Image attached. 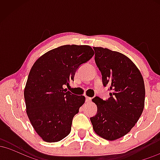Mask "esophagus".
<instances>
[{"instance_id":"esophagus-1","label":"esophagus","mask_w":160,"mask_h":160,"mask_svg":"<svg viewBox=\"0 0 160 160\" xmlns=\"http://www.w3.org/2000/svg\"><path fill=\"white\" fill-rule=\"evenodd\" d=\"M91 100H92V98H90V97H88V96L86 97V102H87V103L90 102Z\"/></svg>"}]
</instances>
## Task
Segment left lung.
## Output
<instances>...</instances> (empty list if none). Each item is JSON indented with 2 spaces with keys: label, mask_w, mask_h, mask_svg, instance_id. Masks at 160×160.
Instances as JSON below:
<instances>
[{
  "label": "left lung",
  "mask_w": 160,
  "mask_h": 160,
  "mask_svg": "<svg viewBox=\"0 0 160 160\" xmlns=\"http://www.w3.org/2000/svg\"><path fill=\"white\" fill-rule=\"evenodd\" d=\"M95 63L104 86H110V98H92L98 111L91 117L95 132L115 141L129 132L140 118L144 107L145 88L140 71L122 53L103 47H93Z\"/></svg>",
  "instance_id": "left-lung-1"
}]
</instances>
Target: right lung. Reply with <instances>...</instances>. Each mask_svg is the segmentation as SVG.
Segmentation results:
<instances>
[{"label": "right lung", "mask_w": 160, "mask_h": 160, "mask_svg": "<svg viewBox=\"0 0 160 160\" xmlns=\"http://www.w3.org/2000/svg\"><path fill=\"white\" fill-rule=\"evenodd\" d=\"M94 53L87 45H64L46 52L33 65L24 97L28 117L42 140L57 142L71 132L73 118L86 98L63 87Z\"/></svg>", "instance_id": "obj_1"}]
</instances>
